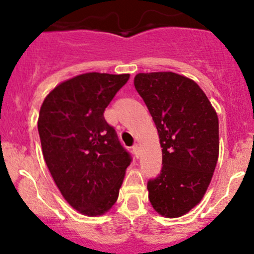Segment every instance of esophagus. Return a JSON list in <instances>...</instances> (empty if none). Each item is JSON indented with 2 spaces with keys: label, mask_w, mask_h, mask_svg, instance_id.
I'll return each mask as SVG.
<instances>
[{
  "label": "esophagus",
  "mask_w": 254,
  "mask_h": 254,
  "mask_svg": "<svg viewBox=\"0 0 254 254\" xmlns=\"http://www.w3.org/2000/svg\"><path fill=\"white\" fill-rule=\"evenodd\" d=\"M132 150H133V154H135L136 157L139 156V151H141V147H139L138 144H135L132 147Z\"/></svg>",
  "instance_id": "1"
}]
</instances>
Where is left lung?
I'll use <instances>...</instances> for the list:
<instances>
[{
	"label": "left lung",
	"instance_id": "obj_1",
	"mask_svg": "<svg viewBox=\"0 0 254 254\" xmlns=\"http://www.w3.org/2000/svg\"><path fill=\"white\" fill-rule=\"evenodd\" d=\"M153 117L162 148L160 176L148 182L154 210L168 218L200 203L220 150L217 113L191 78L172 71L139 72L133 78Z\"/></svg>",
	"mask_w": 254,
	"mask_h": 254
}]
</instances>
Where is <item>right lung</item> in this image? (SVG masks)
Listing matches in <instances>:
<instances>
[{"label": "right lung", "instance_id": "right-lung-1", "mask_svg": "<svg viewBox=\"0 0 254 254\" xmlns=\"http://www.w3.org/2000/svg\"><path fill=\"white\" fill-rule=\"evenodd\" d=\"M130 74L86 72L57 84L38 118L43 156L64 199L86 216L117 202L130 155L104 111Z\"/></svg>", "mask_w": 254, "mask_h": 254}]
</instances>
